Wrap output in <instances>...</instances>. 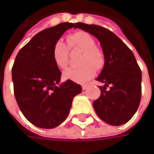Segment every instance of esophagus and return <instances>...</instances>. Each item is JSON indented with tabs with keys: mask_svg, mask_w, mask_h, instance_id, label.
<instances>
[{
	"mask_svg": "<svg viewBox=\"0 0 154 154\" xmlns=\"http://www.w3.org/2000/svg\"><path fill=\"white\" fill-rule=\"evenodd\" d=\"M88 85H86V84H83V85H82V90H87V88H88Z\"/></svg>",
	"mask_w": 154,
	"mask_h": 154,
	"instance_id": "obj_1",
	"label": "esophagus"
}]
</instances>
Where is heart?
Segmentation results:
<instances>
[{"instance_id":"heart-1","label":"heart","mask_w":154,"mask_h":154,"mask_svg":"<svg viewBox=\"0 0 154 154\" xmlns=\"http://www.w3.org/2000/svg\"><path fill=\"white\" fill-rule=\"evenodd\" d=\"M67 46L62 41L54 45L52 56L54 63L61 69H65L69 63V50H80L82 55L78 63L81 67H71L63 72V77L77 83H83L96 75V69H102L106 63L105 54L96 46L93 37L85 31H77L67 38ZM69 48H67V47Z\"/></svg>"}]
</instances>
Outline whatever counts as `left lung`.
<instances>
[{"mask_svg":"<svg viewBox=\"0 0 154 154\" xmlns=\"http://www.w3.org/2000/svg\"><path fill=\"white\" fill-rule=\"evenodd\" d=\"M76 28L94 35L105 54L106 63L97 78L105 85L99 87L100 97L93 102L97 116L110 125L125 124L135 114L141 100L142 73L134 55L107 29L81 22L76 24Z\"/></svg>","mask_w":154,"mask_h":154,"instance_id":"8db88e82","label":"left lung"}]
</instances>
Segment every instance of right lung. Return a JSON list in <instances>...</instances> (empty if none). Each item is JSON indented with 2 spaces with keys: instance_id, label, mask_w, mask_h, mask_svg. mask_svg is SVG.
I'll return each mask as SVG.
<instances>
[{
  "instance_id": "obj_1",
  "label": "right lung",
  "mask_w": 154,
  "mask_h": 154,
  "mask_svg": "<svg viewBox=\"0 0 154 154\" xmlns=\"http://www.w3.org/2000/svg\"><path fill=\"white\" fill-rule=\"evenodd\" d=\"M75 24L64 22L42 30L19 51L12 67L14 93L23 115L34 125L53 129L69 114L82 87L71 80L60 82L59 68L52 56L54 44Z\"/></svg>"
}]
</instances>
